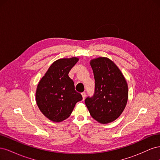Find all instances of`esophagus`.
Here are the masks:
<instances>
[{
    "instance_id": "esophagus-1",
    "label": "esophagus",
    "mask_w": 160,
    "mask_h": 160,
    "mask_svg": "<svg viewBox=\"0 0 160 160\" xmlns=\"http://www.w3.org/2000/svg\"><path fill=\"white\" fill-rule=\"evenodd\" d=\"M81 95H82V97H83V101L85 99V97H86L85 92H83V93H81Z\"/></svg>"
}]
</instances>
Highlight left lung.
I'll list each match as a JSON object with an SVG mask.
<instances>
[{"instance_id": "8db88e82", "label": "left lung", "mask_w": 160, "mask_h": 160, "mask_svg": "<svg viewBox=\"0 0 160 160\" xmlns=\"http://www.w3.org/2000/svg\"><path fill=\"white\" fill-rule=\"evenodd\" d=\"M90 64L95 81V91L93 96L85 99V105L91 117L98 122H112L126 106L127 82L118 67L108 58L93 59Z\"/></svg>"}]
</instances>
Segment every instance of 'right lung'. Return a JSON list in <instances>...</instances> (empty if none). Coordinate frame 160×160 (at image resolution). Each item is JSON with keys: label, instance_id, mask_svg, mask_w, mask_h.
<instances>
[{"label": "right lung", "instance_id": "obj_1", "mask_svg": "<svg viewBox=\"0 0 160 160\" xmlns=\"http://www.w3.org/2000/svg\"><path fill=\"white\" fill-rule=\"evenodd\" d=\"M78 61L77 57L57 60L38 84L37 105L43 115L52 122H61L68 118L75 104L83 99L68 75Z\"/></svg>", "mask_w": 160, "mask_h": 160}]
</instances>
